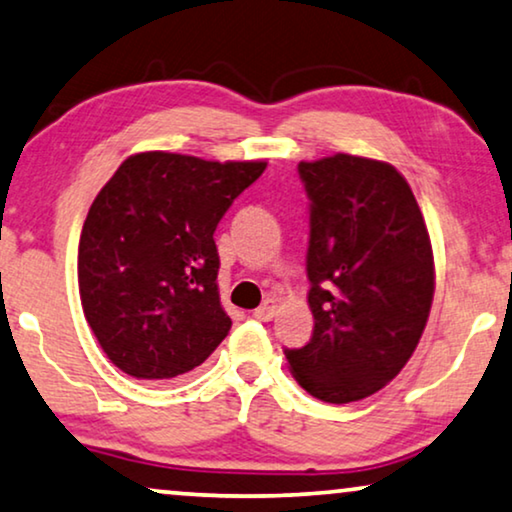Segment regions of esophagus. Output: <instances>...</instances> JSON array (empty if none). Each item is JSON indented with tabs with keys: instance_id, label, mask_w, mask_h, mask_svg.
Returning <instances> with one entry per match:
<instances>
[{
	"instance_id": "1",
	"label": "esophagus",
	"mask_w": 512,
	"mask_h": 512,
	"mask_svg": "<svg viewBox=\"0 0 512 512\" xmlns=\"http://www.w3.org/2000/svg\"><path fill=\"white\" fill-rule=\"evenodd\" d=\"M255 318L257 320H262V322H269L273 315H276V299H271V297H266L264 301H262V306L259 308H255Z\"/></svg>"
}]
</instances>
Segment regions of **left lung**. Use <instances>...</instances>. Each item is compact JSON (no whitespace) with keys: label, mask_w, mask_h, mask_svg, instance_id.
I'll return each mask as SVG.
<instances>
[{"label":"left lung","mask_w":512,"mask_h":512,"mask_svg":"<svg viewBox=\"0 0 512 512\" xmlns=\"http://www.w3.org/2000/svg\"><path fill=\"white\" fill-rule=\"evenodd\" d=\"M311 199L306 271L313 334L285 350L311 397H371L406 366L434 301V253L422 211L392 164L336 153L299 162Z\"/></svg>","instance_id":"obj_1"}]
</instances>
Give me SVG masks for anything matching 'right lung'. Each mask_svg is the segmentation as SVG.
<instances>
[{"mask_svg": "<svg viewBox=\"0 0 512 512\" xmlns=\"http://www.w3.org/2000/svg\"><path fill=\"white\" fill-rule=\"evenodd\" d=\"M264 169V160L148 150L99 190L78 243V292L99 345L127 376L176 378L227 336L213 232Z\"/></svg>", "mask_w": 512, "mask_h": 512, "instance_id": "obj_1", "label": "right lung"}]
</instances>
